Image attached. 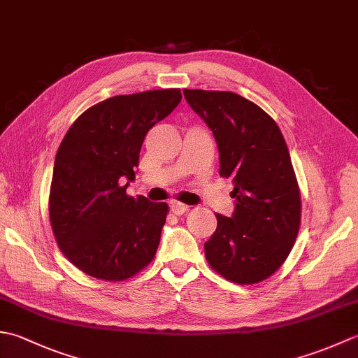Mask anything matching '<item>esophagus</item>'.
Instances as JSON below:
<instances>
[{
  "mask_svg": "<svg viewBox=\"0 0 358 358\" xmlns=\"http://www.w3.org/2000/svg\"><path fill=\"white\" fill-rule=\"evenodd\" d=\"M171 209H172V212H173L175 215H183V214H186V212H187L189 206H187V204L180 203V201H173L171 204Z\"/></svg>",
  "mask_w": 358,
  "mask_h": 358,
  "instance_id": "obj_1",
  "label": "esophagus"
}]
</instances>
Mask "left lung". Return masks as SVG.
I'll return each instance as SVG.
<instances>
[{"label":"left lung","mask_w":358,"mask_h":358,"mask_svg":"<svg viewBox=\"0 0 358 358\" xmlns=\"http://www.w3.org/2000/svg\"><path fill=\"white\" fill-rule=\"evenodd\" d=\"M183 94L214 132L220 175L234 183V214H215L217 231L204 243V255L232 283H260L285 263L300 229V189L286 141L272 117L238 94Z\"/></svg>","instance_id":"8db88e82"}]
</instances>
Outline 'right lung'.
<instances>
[{
    "mask_svg": "<svg viewBox=\"0 0 358 358\" xmlns=\"http://www.w3.org/2000/svg\"><path fill=\"white\" fill-rule=\"evenodd\" d=\"M180 101V89L108 98L83 112L59 144L50 226L67 260L87 275L123 281L154 260L169 208L129 196L126 187L144 136Z\"/></svg>",
    "mask_w": 358,
    "mask_h": 358,
    "instance_id": "obj_1",
    "label": "right lung"
}]
</instances>
